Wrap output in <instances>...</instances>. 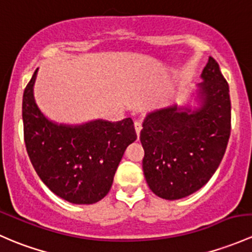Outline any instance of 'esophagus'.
<instances>
[{"instance_id":"esophagus-1","label":"esophagus","mask_w":252,"mask_h":252,"mask_svg":"<svg viewBox=\"0 0 252 252\" xmlns=\"http://www.w3.org/2000/svg\"><path fill=\"white\" fill-rule=\"evenodd\" d=\"M134 128H135V131H136L137 136H140V133H141V129H142L141 123H140V122H135Z\"/></svg>"}]
</instances>
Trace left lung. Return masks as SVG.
<instances>
[{
    "instance_id": "obj_1",
    "label": "left lung",
    "mask_w": 252,
    "mask_h": 252,
    "mask_svg": "<svg viewBox=\"0 0 252 252\" xmlns=\"http://www.w3.org/2000/svg\"><path fill=\"white\" fill-rule=\"evenodd\" d=\"M199 84V108L176 105L148 113L140 141L148 187L163 199H181L202 189L219 168L231 135L229 87L209 58Z\"/></svg>"
}]
</instances>
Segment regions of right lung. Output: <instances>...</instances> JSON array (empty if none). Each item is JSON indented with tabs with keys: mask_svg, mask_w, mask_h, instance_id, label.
<instances>
[{
	"mask_svg": "<svg viewBox=\"0 0 252 252\" xmlns=\"http://www.w3.org/2000/svg\"><path fill=\"white\" fill-rule=\"evenodd\" d=\"M37 70L23 95L24 140L39 179L63 199L93 204L110 190L126 148L136 140L133 119H102L82 126L50 122L37 107L33 84Z\"/></svg>",
	"mask_w": 252,
	"mask_h": 252,
	"instance_id": "add662e5",
	"label": "right lung"
}]
</instances>
